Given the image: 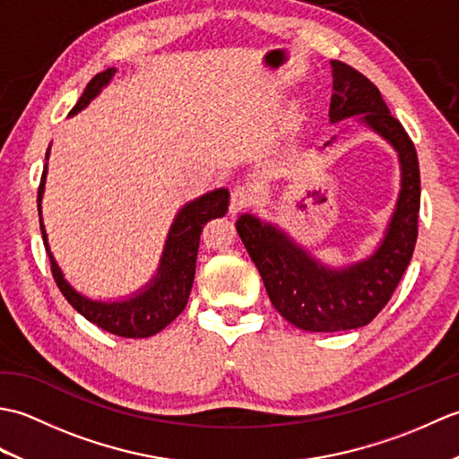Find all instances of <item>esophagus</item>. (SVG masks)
Here are the masks:
<instances>
[{"mask_svg": "<svg viewBox=\"0 0 459 459\" xmlns=\"http://www.w3.org/2000/svg\"><path fill=\"white\" fill-rule=\"evenodd\" d=\"M252 199H255V195H252V191L248 187H245V185H237V187L230 193V212L235 214L242 209L250 207Z\"/></svg>", "mask_w": 459, "mask_h": 459, "instance_id": "34e87169", "label": "esophagus"}]
</instances>
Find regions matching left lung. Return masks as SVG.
<instances>
[{
	"instance_id": "1",
	"label": "left lung",
	"mask_w": 459,
	"mask_h": 459,
	"mask_svg": "<svg viewBox=\"0 0 459 459\" xmlns=\"http://www.w3.org/2000/svg\"><path fill=\"white\" fill-rule=\"evenodd\" d=\"M331 74L329 122L359 118L391 145L401 165V191L378 247L367 258L341 268L321 264L278 224L240 214L238 237L260 272L272 306L304 331H347L370 324L411 264L418 238L420 168L412 140L365 74L341 61H331ZM333 142L335 135L321 150Z\"/></svg>"
}]
</instances>
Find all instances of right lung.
Wrapping results in <instances>:
<instances>
[{"label": "right lung", "instance_id": "obj_1", "mask_svg": "<svg viewBox=\"0 0 459 459\" xmlns=\"http://www.w3.org/2000/svg\"><path fill=\"white\" fill-rule=\"evenodd\" d=\"M114 74V66L96 74L94 79L86 84L82 96L79 102L74 104V108L68 112V116H74L84 110L86 106L91 104V100H94L96 96L102 92L104 86L110 84ZM48 153H51V145H48L45 160H48ZM45 181L47 163L37 195L39 222H41L43 242L48 260H51L53 278L68 304L79 311L82 317L89 319L91 324L99 325L100 329L118 337H152L155 333H160L163 327H168L185 309V306H187L195 280V264H197L201 230L211 219L224 217V214H227L230 197L229 189H212L201 195V197L183 204L171 222L168 240H165L163 245L158 272H155L148 284L140 288L138 291H134L132 296H126L122 299H94L81 294L79 290H74L68 284L63 270L56 264L51 248H48V238L41 212Z\"/></svg>", "mask_w": 459, "mask_h": 459}]
</instances>
